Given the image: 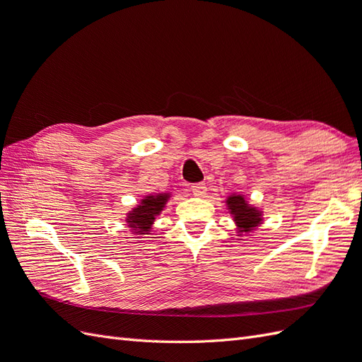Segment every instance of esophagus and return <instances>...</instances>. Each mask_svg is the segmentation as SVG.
Wrapping results in <instances>:
<instances>
[{"mask_svg": "<svg viewBox=\"0 0 362 362\" xmlns=\"http://www.w3.org/2000/svg\"><path fill=\"white\" fill-rule=\"evenodd\" d=\"M192 193L194 196H204L206 193V185L204 182H198L192 185Z\"/></svg>", "mask_w": 362, "mask_h": 362, "instance_id": "1", "label": "esophagus"}]
</instances>
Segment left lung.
<instances>
[{
	"mask_svg": "<svg viewBox=\"0 0 362 362\" xmlns=\"http://www.w3.org/2000/svg\"><path fill=\"white\" fill-rule=\"evenodd\" d=\"M226 205L229 213L233 214L234 221L240 229V234L249 233L261 223V211H258L255 206L249 205L242 194H231L226 199Z\"/></svg>",
	"mask_w": 362,
	"mask_h": 362,
	"instance_id": "8db88e82",
	"label": "left lung"
}]
</instances>
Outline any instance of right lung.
<instances>
[{
    "instance_id": "right-lung-1",
    "label": "right lung",
    "mask_w": 362,
    "mask_h": 362,
    "mask_svg": "<svg viewBox=\"0 0 362 362\" xmlns=\"http://www.w3.org/2000/svg\"><path fill=\"white\" fill-rule=\"evenodd\" d=\"M169 199V193L149 194L141 199V202L134 208L133 211L128 213L127 222L128 226L133 228L134 233L149 234V229L156 221V216L161 213Z\"/></svg>"
}]
</instances>
